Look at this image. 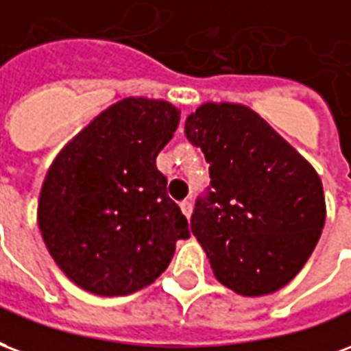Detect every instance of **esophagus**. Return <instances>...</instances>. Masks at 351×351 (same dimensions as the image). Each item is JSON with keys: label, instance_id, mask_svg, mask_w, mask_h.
<instances>
[{"label": "esophagus", "instance_id": "esophagus-1", "mask_svg": "<svg viewBox=\"0 0 351 351\" xmlns=\"http://www.w3.org/2000/svg\"><path fill=\"white\" fill-rule=\"evenodd\" d=\"M179 207H181L183 215H185L186 219H189V217H191V213H193V204L185 200V202H181V204H179Z\"/></svg>", "mask_w": 351, "mask_h": 351}]
</instances>
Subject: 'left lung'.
<instances>
[{"instance_id": "left-lung-1", "label": "left lung", "mask_w": 351, "mask_h": 351, "mask_svg": "<svg viewBox=\"0 0 351 351\" xmlns=\"http://www.w3.org/2000/svg\"><path fill=\"white\" fill-rule=\"evenodd\" d=\"M185 134L209 162L211 185L196 200L191 230L217 280L249 298L280 290L322 235L319 176L243 104H202L186 117Z\"/></svg>"}]
</instances>
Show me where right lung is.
Returning <instances> with one entry per match:
<instances>
[{"instance_id":"obj_1","label":"right lung","mask_w":351,"mask_h":351,"mask_svg":"<svg viewBox=\"0 0 351 351\" xmlns=\"http://www.w3.org/2000/svg\"><path fill=\"white\" fill-rule=\"evenodd\" d=\"M173 104L129 97L101 112L53 158L40 189V234L53 262L97 295L155 282L189 222L157 155L179 125Z\"/></svg>"}]
</instances>
